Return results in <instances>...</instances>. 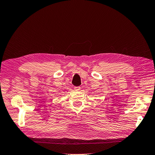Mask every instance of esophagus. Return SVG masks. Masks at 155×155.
<instances>
[{"label":"esophagus","mask_w":155,"mask_h":155,"mask_svg":"<svg viewBox=\"0 0 155 155\" xmlns=\"http://www.w3.org/2000/svg\"><path fill=\"white\" fill-rule=\"evenodd\" d=\"M74 90L76 91H78L80 90V87H74Z\"/></svg>","instance_id":"34e87169"}]
</instances>
